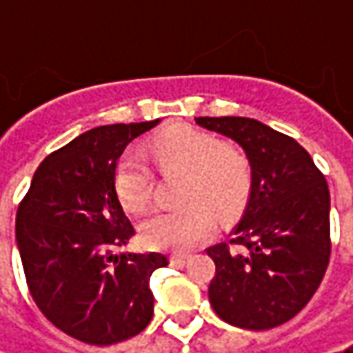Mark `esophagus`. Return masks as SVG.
I'll return each mask as SVG.
<instances>
[{
    "mask_svg": "<svg viewBox=\"0 0 353 353\" xmlns=\"http://www.w3.org/2000/svg\"><path fill=\"white\" fill-rule=\"evenodd\" d=\"M188 261H190V254H185V253L172 254V265H176V267H185V265H188Z\"/></svg>",
    "mask_w": 353,
    "mask_h": 353,
    "instance_id": "esophagus-1",
    "label": "esophagus"
}]
</instances>
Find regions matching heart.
I'll return each instance as SVG.
<instances>
[{
	"label": "heart",
	"mask_w": 353,
	"mask_h": 353,
	"mask_svg": "<svg viewBox=\"0 0 353 353\" xmlns=\"http://www.w3.org/2000/svg\"><path fill=\"white\" fill-rule=\"evenodd\" d=\"M150 156L161 172L183 174L177 209H161L140 225V237L152 249L188 251L215 229V215L227 219L245 205L253 168L247 154L195 128H174L150 142ZM114 192L130 211H144L152 199L154 172L146 158L126 150L114 165Z\"/></svg>",
	"instance_id": "1"
}]
</instances>
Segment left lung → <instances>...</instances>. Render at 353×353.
<instances>
[{"instance_id":"obj_1","label":"left lung","mask_w":353,"mask_h":353,"mask_svg":"<svg viewBox=\"0 0 353 353\" xmlns=\"http://www.w3.org/2000/svg\"><path fill=\"white\" fill-rule=\"evenodd\" d=\"M195 122L245 150L253 185L229 243L207 249L215 263L209 302L239 328L268 330L299 314L328 268L330 190L299 142L243 116Z\"/></svg>"}]
</instances>
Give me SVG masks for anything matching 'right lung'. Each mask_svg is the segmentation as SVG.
<instances>
[{
  "instance_id": "right-lung-1",
  "label": "right lung",
  "mask_w": 353,
  "mask_h": 353,
  "mask_svg": "<svg viewBox=\"0 0 353 353\" xmlns=\"http://www.w3.org/2000/svg\"><path fill=\"white\" fill-rule=\"evenodd\" d=\"M158 120L81 134L41 161L15 217L29 292L43 316L90 345L124 342L154 314L150 276L165 254H114L134 227L114 192V165Z\"/></svg>"
}]
</instances>
